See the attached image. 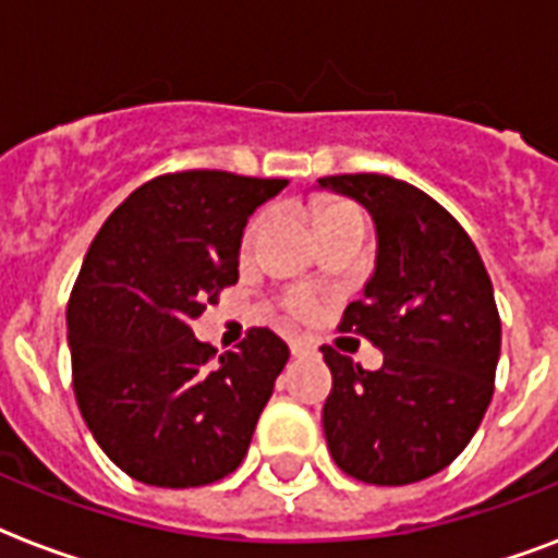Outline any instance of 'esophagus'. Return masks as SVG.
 Returning a JSON list of instances; mask_svg holds the SVG:
<instances>
[{"label":"esophagus","mask_w":558,"mask_h":558,"mask_svg":"<svg viewBox=\"0 0 558 558\" xmlns=\"http://www.w3.org/2000/svg\"><path fill=\"white\" fill-rule=\"evenodd\" d=\"M289 350H292V356H310V353H315V344L306 339H292Z\"/></svg>","instance_id":"esophagus-1"}]
</instances>
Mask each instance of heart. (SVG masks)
<instances>
[{
	"mask_svg": "<svg viewBox=\"0 0 558 558\" xmlns=\"http://www.w3.org/2000/svg\"><path fill=\"white\" fill-rule=\"evenodd\" d=\"M336 217H359V214L353 208H348V205H336V208H330L327 214H324L322 222L324 219H336ZM260 226H263V217H257L252 226H248V231H245V245H252L254 240H257V234H260ZM310 310H313V304H310L306 298H298L295 304H292V313L295 315H310Z\"/></svg>",
	"mask_w": 558,
	"mask_h": 558,
	"instance_id": "1",
	"label": "heart"
}]
</instances>
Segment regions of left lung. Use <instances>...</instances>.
Masks as SVG:
<instances>
[{
    "instance_id": "8db88e82",
    "label": "left lung",
    "mask_w": 558,
    "mask_h": 558,
    "mask_svg": "<svg viewBox=\"0 0 558 558\" xmlns=\"http://www.w3.org/2000/svg\"><path fill=\"white\" fill-rule=\"evenodd\" d=\"M356 199L376 231V263L362 301L339 330L385 353L379 371L322 348L332 371L324 437L341 472L376 486L437 475L484 420L501 318L475 243L428 193L379 173L318 179Z\"/></svg>"
}]
</instances>
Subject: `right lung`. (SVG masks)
<instances>
[{
    "label": "right lung",
    "mask_w": 558,
    "mask_h": 558,
    "mask_svg": "<svg viewBox=\"0 0 558 558\" xmlns=\"http://www.w3.org/2000/svg\"><path fill=\"white\" fill-rule=\"evenodd\" d=\"M287 185L168 173L130 193L83 257L65 313L74 397L107 458L142 484L205 486L243 463L287 341L257 327L214 359L191 324L236 283L245 222Z\"/></svg>",
    "instance_id": "add662e5"
}]
</instances>
